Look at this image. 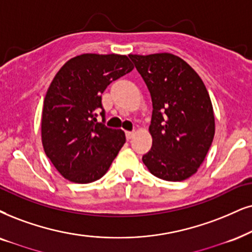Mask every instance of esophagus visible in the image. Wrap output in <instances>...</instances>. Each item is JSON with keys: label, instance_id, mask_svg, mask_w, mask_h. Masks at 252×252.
Here are the masks:
<instances>
[{"label": "esophagus", "instance_id": "obj_1", "mask_svg": "<svg viewBox=\"0 0 252 252\" xmlns=\"http://www.w3.org/2000/svg\"><path fill=\"white\" fill-rule=\"evenodd\" d=\"M133 135H135V132L133 131H126V139H131Z\"/></svg>", "mask_w": 252, "mask_h": 252}]
</instances>
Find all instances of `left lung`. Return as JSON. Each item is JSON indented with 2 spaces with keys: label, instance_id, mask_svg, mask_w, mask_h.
<instances>
[{
  "label": "left lung",
  "instance_id": "obj_1",
  "mask_svg": "<svg viewBox=\"0 0 252 252\" xmlns=\"http://www.w3.org/2000/svg\"><path fill=\"white\" fill-rule=\"evenodd\" d=\"M152 100V148L143 163L167 181L187 179L205 160L215 133L206 86L185 60L171 53L129 55Z\"/></svg>",
  "mask_w": 252,
  "mask_h": 252
}]
</instances>
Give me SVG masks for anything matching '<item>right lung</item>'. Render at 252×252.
<instances>
[{"label": "right lung", "mask_w": 252, "mask_h": 252, "mask_svg": "<svg viewBox=\"0 0 252 252\" xmlns=\"http://www.w3.org/2000/svg\"><path fill=\"white\" fill-rule=\"evenodd\" d=\"M132 68L126 56L86 53L69 59L51 82L41 115V142L65 179L76 184L100 179L126 143L122 130L104 124L101 95Z\"/></svg>", "instance_id": "add662e5"}]
</instances>
